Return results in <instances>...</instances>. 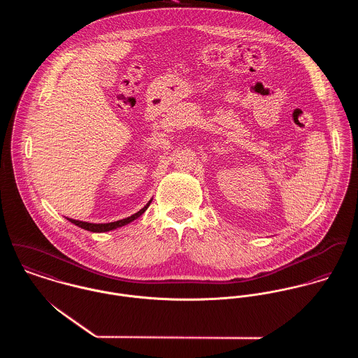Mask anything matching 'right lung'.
Masks as SVG:
<instances>
[{
	"label": "right lung",
	"mask_w": 358,
	"mask_h": 358,
	"mask_svg": "<svg viewBox=\"0 0 358 358\" xmlns=\"http://www.w3.org/2000/svg\"><path fill=\"white\" fill-rule=\"evenodd\" d=\"M150 203H152V200H150L148 204L145 205L139 212L134 213L132 216L125 217V219H121V220H117V222H110V223H88V222H81V220H76V219H70V217H67V219H69V222H71V223H74L76 226H78V227H81V229H85V230H88V231H92V233H104V231H110V230L122 227V226H125V224L134 222L135 219H138V217L149 208Z\"/></svg>",
	"instance_id": "obj_1"
}]
</instances>
